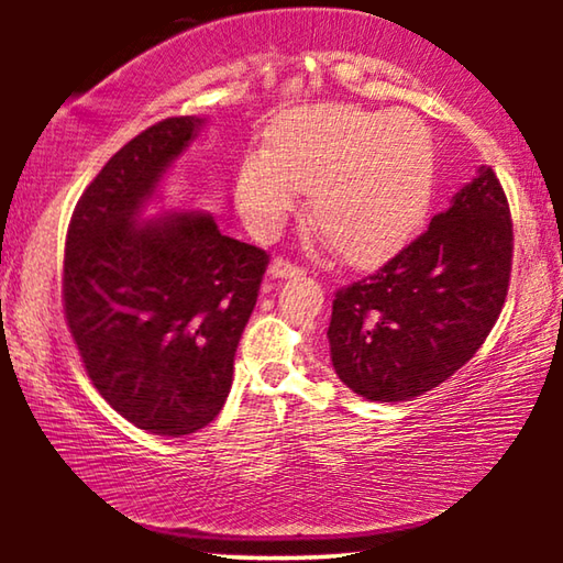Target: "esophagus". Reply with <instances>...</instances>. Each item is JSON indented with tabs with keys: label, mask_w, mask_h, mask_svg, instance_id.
Here are the masks:
<instances>
[{
	"label": "esophagus",
	"mask_w": 563,
	"mask_h": 563,
	"mask_svg": "<svg viewBox=\"0 0 563 563\" xmlns=\"http://www.w3.org/2000/svg\"><path fill=\"white\" fill-rule=\"evenodd\" d=\"M268 273L273 275V278H300L305 271L300 268V265L290 263L288 258H275L271 263V271Z\"/></svg>",
	"instance_id": "34e87169"
}]
</instances>
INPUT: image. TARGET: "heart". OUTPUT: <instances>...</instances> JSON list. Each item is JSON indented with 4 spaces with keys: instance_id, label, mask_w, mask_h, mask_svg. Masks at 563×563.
<instances>
[{
    "instance_id": "b5f03b06",
    "label": "heart",
    "mask_w": 563,
    "mask_h": 563,
    "mask_svg": "<svg viewBox=\"0 0 563 563\" xmlns=\"http://www.w3.org/2000/svg\"><path fill=\"white\" fill-rule=\"evenodd\" d=\"M310 190V223L342 261L373 265L407 243L432 194V141L412 113L355 107L298 111L268 131L238 170V206L273 235Z\"/></svg>"
}]
</instances>
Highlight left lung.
Listing matches in <instances>:
<instances>
[{
	"instance_id": "obj_1",
	"label": "left lung",
	"mask_w": 563,
	"mask_h": 563,
	"mask_svg": "<svg viewBox=\"0 0 563 563\" xmlns=\"http://www.w3.org/2000/svg\"><path fill=\"white\" fill-rule=\"evenodd\" d=\"M511 255L507 194L482 166L422 235L335 292L328 338L338 377L373 402H405L442 385L497 322Z\"/></svg>"
}]
</instances>
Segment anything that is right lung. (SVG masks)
Here are the masks:
<instances>
[{
	"label": "right lung",
	"mask_w": 563,
	"mask_h": 563,
	"mask_svg": "<svg viewBox=\"0 0 563 563\" xmlns=\"http://www.w3.org/2000/svg\"><path fill=\"white\" fill-rule=\"evenodd\" d=\"M201 126L170 117L119 148L81 194L64 247V318L84 369L121 417L161 437L203 430L223 409L268 268V253L208 213L139 223Z\"/></svg>",
	"instance_id": "right-lung-1"
}]
</instances>
